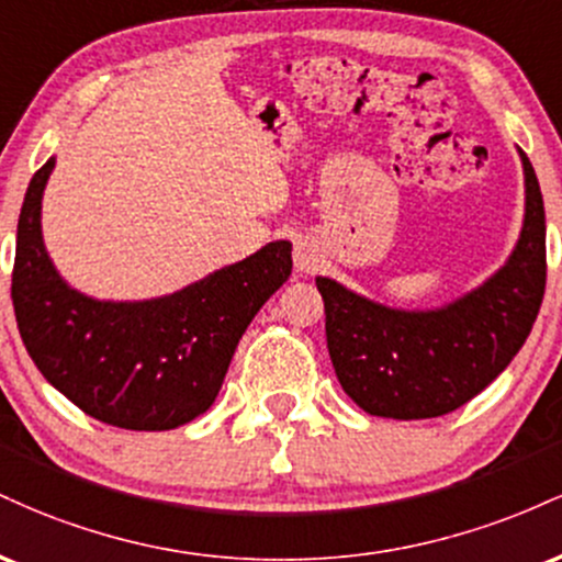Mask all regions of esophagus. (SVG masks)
I'll list each match as a JSON object with an SVG mask.
<instances>
[{"label":"esophagus","mask_w":562,"mask_h":562,"mask_svg":"<svg viewBox=\"0 0 562 562\" xmlns=\"http://www.w3.org/2000/svg\"><path fill=\"white\" fill-rule=\"evenodd\" d=\"M293 259H295V269H299V272L312 274V272H317V269H319L322 254H319V248L312 240H301L299 245H295Z\"/></svg>","instance_id":"34e87169"}]
</instances>
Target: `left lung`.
Here are the masks:
<instances>
[{
  "mask_svg": "<svg viewBox=\"0 0 562 562\" xmlns=\"http://www.w3.org/2000/svg\"><path fill=\"white\" fill-rule=\"evenodd\" d=\"M524 164L526 214L499 267L438 308H396L317 277L327 348L344 391L375 417L425 420L454 412L505 372L526 344L547 282L544 200L531 160Z\"/></svg>",
  "mask_w": 562,
  "mask_h": 562,
  "instance_id": "1",
  "label": "left lung"
}]
</instances>
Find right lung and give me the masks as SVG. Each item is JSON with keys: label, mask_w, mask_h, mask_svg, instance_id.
<instances>
[{"label": "right lung", "mask_w": 562, "mask_h": 562, "mask_svg": "<svg viewBox=\"0 0 562 562\" xmlns=\"http://www.w3.org/2000/svg\"><path fill=\"white\" fill-rule=\"evenodd\" d=\"M55 158L25 190L12 306L25 351L49 385L94 420L171 430L203 415L259 308L293 272L290 240L216 269L177 293L100 301L63 280L44 248L42 198Z\"/></svg>", "instance_id": "add662e5"}]
</instances>
